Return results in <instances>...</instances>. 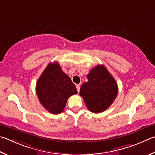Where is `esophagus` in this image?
<instances>
[{
	"instance_id": "esophagus-1",
	"label": "esophagus",
	"mask_w": 155,
	"mask_h": 155,
	"mask_svg": "<svg viewBox=\"0 0 155 155\" xmlns=\"http://www.w3.org/2000/svg\"><path fill=\"white\" fill-rule=\"evenodd\" d=\"M76 88H77V91H78V93H79L80 90V86L79 84H77V85H76Z\"/></svg>"
}]
</instances>
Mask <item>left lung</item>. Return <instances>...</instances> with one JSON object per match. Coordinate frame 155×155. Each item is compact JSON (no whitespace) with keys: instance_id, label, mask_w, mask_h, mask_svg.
<instances>
[{"instance_id":"left-lung-1","label":"left lung","mask_w":155,"mask_h":155,"mask_svg":"<svg viewBox=\"0 0 155 155\" xmlns=\"http://www.w3.org/2000/svg\"><path fill=\"white\" fill-rule=\"evenodd\" d=\"M87 78L88 82L81 86L80 95L91 112L101 113L106 110L117 97V83L103 64L91 69Z\"/></svg>"}]
</instances>
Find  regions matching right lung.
<instances>
[{
  "label": "right lung",
  "mask_w": 155,
  "mask_h": 155,
  "mask_svg": "<svg viewBox=\"0 0 155 155\" xmlns=\"http://www.w3.org/2000/svg\"><path fill=\"white\" fill-rule=\"evenodd\" d=\"M36 92L41 104L53 114L63 112L69 97L78 93L75 84L58 62H50L46 67L37 80Z\"/></svg>",
  "instance_id": "right-lung-1"
}]
</instances>
